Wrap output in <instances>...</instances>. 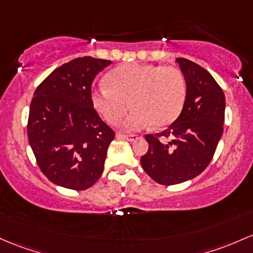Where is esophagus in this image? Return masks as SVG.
I'll list each match as a JSON object with an SVG mask.
<instances>
[{"label":"esophagus","mask_w":253,"mask_h":253,"mask_svg":"<svg viewBox=\"0 0 253 253\" xmlns=\"http://www.w3.org/2000/svg\"><path fill=\"white\" fill-rule=\"evenodd\" d=\"M118 138L119 139H126L129 141H134L139 138V135L138 134H118Z\"/></svg>","instance_id":"esophagus-1"}]
</instances>
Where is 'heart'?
<instances>
[{"instance_id": "1", "label": "heart", "mask_w": 253, "mask_h": 253, "mask_svg": "<svg viewBox=\"0 0 253 253\" xmlns=\"http://www.w3.org/2000/svg\"><path fill=\"white\" fill-rule=\"evenodd\" d=\"M107 87L91 92L95 109L110 125H119L129 107L134 110L125 127L137 131L144 127L167 126L181 113L186 101L185 78L170 66L127 63L105 76Z\"/></svg>"}]
</instances>
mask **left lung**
<instances>
[{"label": "left lung", "mask_w": 253, "mask_h": 253, "mask_svg": "<svg viewBox=\"0 0 253 253\" xmlns=\"http://www.w3.org/2000/svg\"><path fill=\"white\" fill-rule=\"evenodd\" d=\"M176 62L187 88L182 112L162 133L145 135L149 149L140 158L145 173L167 186L193 179L209 166L223 133L226 108L223 91L207 69L182 57Z\"/></svg>", "instance_id": "left-lung-1"}]
</instances>
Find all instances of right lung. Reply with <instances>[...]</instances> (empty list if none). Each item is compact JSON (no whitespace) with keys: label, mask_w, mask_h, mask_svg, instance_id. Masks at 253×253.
I'll return each mask as SVG.
<instances>
[{"label":"right lung","mask_w":253,"mask_h":253,"mask_svg":"<svg viewBox=\"0 0 253 253\" xmlns=\"http://www.w3.org/2000/svg\"><path fill=\"white\" fill-rule=\"evenodd\" d=\"M110 63L77 57L51 72L33 93L27 137L38 167L55 185L83 191L103 173L115 132L93 108L91 85Z\"/></svg>","instance_id":"right-lung-1"}]
</instances>
